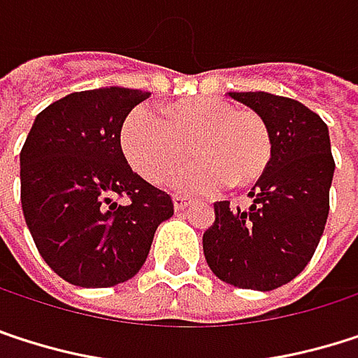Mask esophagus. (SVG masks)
Returning <instances> with one entry per match:
<instances>
[{
  "mask_svg": "<svg viewBox=\"0 0 358 358\" xmlns=\"http://www.w3.org/2000/svg\"><path fill=\"white\" fill-rule=\"evenodd\" d=\"M189 198L187 196H179V194H175L173 196V204H175V210H183V208H187L189 206Z\"/></svg>",
  "mask_w": 358,
  "mask_h": 358,
  "instance_id": "obj_1",
  "label": "esophagus"
}]
</instances>
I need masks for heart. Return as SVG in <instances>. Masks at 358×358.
Segmentation results:
<instances>
[{
  "label": "heart",
  "instance_id": "heart-1",
  "mask_svg": "<svg viewBox=\"0 0 358 358\" xmlns=\"http://www.w3.org/2000/svg\"><path fill=\"white\" fill-rule=\"evenodd\" d=\"M194 154L200 162L173 177L179 192L210 194L231 183H255L271 160V133L255 110H238L223 97H192L166 110L137 106L122 127V150L131 166L162 183Z\"/></svg>",
  "mask_w": 358,
  "mask_h": 358
}]
</instances>
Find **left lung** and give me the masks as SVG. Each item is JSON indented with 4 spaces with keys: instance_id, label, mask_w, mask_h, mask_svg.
<instances>
[{
    "instance_id": "1",
    "label": "left lung",
    "mask_w": 358,
    "mask_h": 358,
    "mask_svg": "<svg viewBox=\"0 0 358 358\" xmlns=\"http://www.w3.org/2000/svg\"><path fill=\"white\" fill-rule=\"evenodd\" d=\"M229 97L265 118L273 152L248 210L227 200L215 204L204 257L221 281L268 292L310 263L329 215L336 162L327 124L300 101L265 91H231Z\"/></svg>"
}]
</instances>
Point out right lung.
<instances>
[{
	"mask_svg": "<svg viewBox=\"0 0 358 358\" xmlns=\"http://www.w3.org/2000/svg\"><path fill=\"white\" fill-rule=\"evenodd\" d=\"M148 97L127 87L71 93L37 114L20 150L24 221L43 261L73 285L110 287L137 275L175 213L120 148L124 118Z\"/></svg>",
	"mask_w": 358,
	"mask_h": 358,
	"instance_id": "1",
	"label": "right lung"
}]
</instances>
